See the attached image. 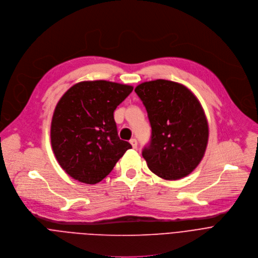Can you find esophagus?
<instances>
[{
  "instance_id": "esophagus-1",
  "label": "esophagus",
  "mask_w": 258,
  "mask_h": 258,
  "mask_svg": "<svg viewBox=\"0 0 258 258\" xmlns=\"http://www.w3.org/2000/svg\"><path fill=\"white\" fill-rule=\"evenodd\" d=\"M137 143H138V142H137V140H136L135 138H132V139L130 140V144L132 145V147H133L134 149L137 148Z\"/></svg>"
}]
</instances>
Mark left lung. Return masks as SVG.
<instances>
[{
    "instance_id": "1",
    "label": "left lung",
    "mask_w": 258,
    "mask_h": 258,
    "mask_svg": "<svg viewBox=\"0 0 258 258\" xmlns=\"http://www.w3.org/2000/svg\"><path fill=\"white\" fill-rule=\"evenodd\" d=\"M151 126L142 150L149 170L165 180L188 176L201 162L209 124L197 97L183 84L157 79L135 87Z\"/></svg>"
}]
</instances>
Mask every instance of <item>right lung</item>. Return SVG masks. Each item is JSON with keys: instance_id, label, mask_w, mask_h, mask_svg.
Instances as JSON below:
<instances>
[{"instance_id": "1", "label": "right lung", "mask_w": 258, "mask_h": 258, "mask_svg": "<svg viewBox=\"0 0 258 258\" xmlns=\"http://www.w3.org/2000/svg\"><path fill=\"white\" fill-rule=\"evenodd\" d=\"M133 86L106 80L70 87L56 106L50 142L61 168L73 179L96 184L106 178L127 149L118 136L114 112Z\"/></svg>"}]
</instances>
